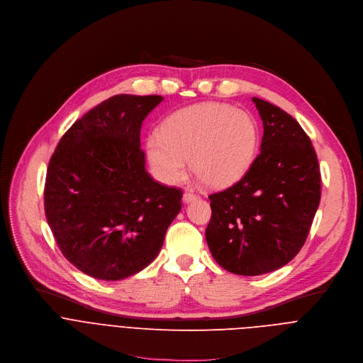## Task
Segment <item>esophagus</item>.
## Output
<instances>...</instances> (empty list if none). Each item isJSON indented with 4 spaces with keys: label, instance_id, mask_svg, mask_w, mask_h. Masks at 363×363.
Segmentation results:
<instances>
[{
    "label": "esophagus",
    "instance_id": "34e87169",
    "mask_svg": "<svg viewBox=\"0 0 363 363\" xmlns=\"http://www.w3.org/2000/svg\"><path fill=\"white\" fill-rule=\"evenodd\" d=\"M197 197H199V196H197L194 191L187 190V191H184V194H183V201H184V203H190V201L196 200Z\"/></svg>",
    "mask_w": 363,
    "mask_h": 363
}]
</instances>
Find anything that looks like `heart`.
Listing matches in <instances>:
<instances>
[{"label":"heart","instance_id":"obj_1","mask_svg":"<svg viewBox=\"0 0 363 363\" xmlns=\"http://www.w3.org/2000/svg\"><path fill=\"white\" fill-rule=\"evenodd\" d=\"M259 127L253 116L225 103H200L172 114L160 133L147 138L155 174L167 184L193 174L208 187L239 182L259 150Z\"/></svg>","mask_w":363,"mask_h":363}]
</instances>
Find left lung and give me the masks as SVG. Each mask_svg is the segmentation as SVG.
<instances>
[{
	"instance_id": "left-lung-1",
	"label": "left lung",
	"mask_w": 363,
	"mask_h": 363,
	"mask_svg": "<svg viewBox=\"0 0 363 363\" xmlns=\"http://www.w3.org/2000/svg\"><path fill=\"white\" fill-rule=\"evenodd\" d=\"M263 121L260 153L233 186L208 196L206 240L223 269L243 276L273 272L305 245L320 201V170L301 124L253 97Z\"/></svg>"
}]
</instances>
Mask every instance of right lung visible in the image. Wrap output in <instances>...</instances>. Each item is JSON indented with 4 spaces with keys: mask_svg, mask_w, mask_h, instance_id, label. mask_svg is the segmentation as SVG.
Masks as SVG:
<instances>
[{
    "mask_svg": "<svg viewBox=\"0 0 363 363\" xmlns=\"http://www.w3.org/2000/svg\"><path fill=\"white\" fill-rule=\"evenodd\" d=\"M162 96L117 94L72 124L50 159L44 210L64 257L120 280L147 267L182 208L183 191L155 182L140 147L143 120Z\"/></svg>",
    "mask_w": 363,
    "mask_h": 363,
    "instance_id": "obj_1",
    "label": "right lung"
}]
</instances>
